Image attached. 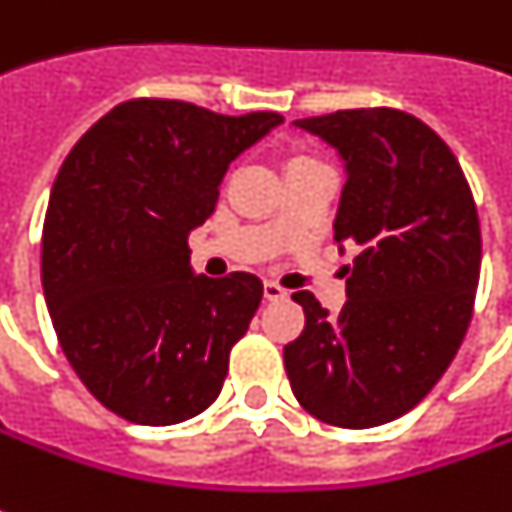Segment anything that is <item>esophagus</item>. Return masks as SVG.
Returning <instances> with one entry per match:
<instances>
[{
    "mask_svg": "<svg viewBox=\"0 0 512 512\" xmlns=\"http://www.w3.org/2000/svg\"><path fill=\"white\" fill-rule=\"evenodd\" d=\"M264 298L267 301H281V298H287V290L276 281H264Z\"/></svg>",
    "mask_w": 512,
    "mask_h": 512,
    "instance_id": "obj_1",
    "label": "esophagus"
}]
</instances>
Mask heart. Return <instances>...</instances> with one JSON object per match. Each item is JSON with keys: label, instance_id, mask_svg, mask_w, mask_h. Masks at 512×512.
I'll return each instance as SVG.
<instances>
[{"label": "heart", "instance_id": "obj_1", "mask_svg": "<svg viewBox=\"0 0 512 512\" xmlns=\"http://www.w3.org/2000/svg\"><path fill=\"white\" fill-rule=\"evenodd\" d=\"M301 160H310V157H296V160H293V163H301Z\"/></svg>", "mask_w": 512, "mask_h": 512}]
</instances>
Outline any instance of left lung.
Returning <instances> with one entry per match:
<instances>
[{
    "label": "left lung",
    "mask_w": 512,
    "mask_h": 512,
    "mask_svg": "<svg viewBox=\"0 0 512 512\" xmlns=\"http://www.w3.org/2000/svg\"><path fill=\"white\" fill-rule=\"evenodd\" d=\"M293 126L344 163L335 242L358 248L332 318L298 290L307 324L284 346L293 394L338 428L392 423L451 366L471 324L482 236L451 149L397 109H344Z\"/></svg>",
    "instance_id": "1"
}]
</instances>
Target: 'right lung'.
Here are the masks:
<instances>
[{"label": "right lung", "instance_id": "add662e5", "mask_svg": "<svg viewBox=\"0 0 512 512\" xmlns=\"http://www.w3.org/2000/svg\"><path fill=\"white\" fill-rule=\"evenodd\" d=\"M284 123L137 98L106 112L58 171L41 284L58 344L109 411L174 425L214 403L262 301L253 273L197 276L188 236L233 160Z\"/></svg>", "mask_w": 512, "mask_h": 512}]
</instances>
